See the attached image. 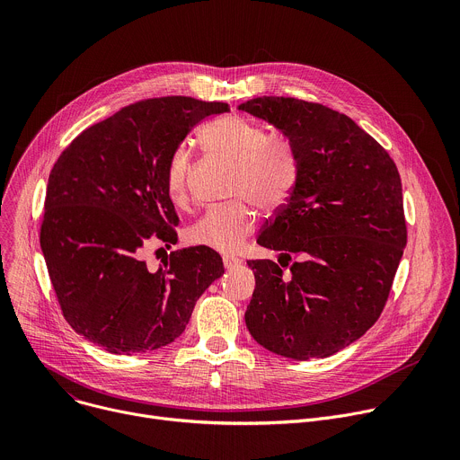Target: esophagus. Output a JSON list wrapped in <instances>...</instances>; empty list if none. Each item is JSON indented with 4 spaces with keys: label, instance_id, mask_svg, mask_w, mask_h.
Returning <instances> with one entry per match:
<instances>
[{
    "label": "esophagus",
    "instance_id": "obj_1",
    "mask_svg": "<svg viewBox=\"0 0 460 460\" xmlns=\"http://www.w3.org/2000/svg\"><path fill=\"white\" fill-rule=\"evenodd\" d=\"M243 261L239 258H232V256H223V265L226 270H232L235 267H239Z\"/></svg>",
    "mask_w": 460,
    "mask_h": 460
}]
</instances>
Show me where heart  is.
Returning <instances> with one entry per match:
<instances>
[{"label": "heart", "mask_w": 460, "mask_h": 460, "mask_svg": "<svg viewBox=\"0 0 460 460\" xmlns=\"http://www.w3.org/2000/svg\"><path fill=\"white\" fill-rule=\"evenodd\" d=\"M199 140L208 155L235 164L230 195L237 199L210 207L190 226L188 239L221 253H234L256 228L253 204L263 212H276L290 199L299 177L297 153L290 138L270 137L263 126L234 115L204 126ZM191 164L186 146L172 151L164 182L177 207L190 200Z\"/></svg>", "instance_id": "heart-1"}]
</instances>
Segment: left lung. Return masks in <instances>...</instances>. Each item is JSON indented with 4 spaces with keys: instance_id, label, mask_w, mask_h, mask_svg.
<instances>
[{
    "instance_id": "obj_1",
    "label": "left lung",
    "mask_w": 460,
    "mask_h": 460,
    "mask_svg": "<svg viewBox=\"0 0 460 460\" xmlns=\"http://www.w3.org/2000/svg\"><path fill=\"white\" fill-rule=\"evenodd\" d=\"M287 135L297 184L258 243L290 265L246 261L244 313L260 345L294 360L327 358L380 318L407 243L402 182L389 153L347 115L316 102L258 96L239 106ZM288 265V263H287Z\"/></svg>"
}]
</instances>
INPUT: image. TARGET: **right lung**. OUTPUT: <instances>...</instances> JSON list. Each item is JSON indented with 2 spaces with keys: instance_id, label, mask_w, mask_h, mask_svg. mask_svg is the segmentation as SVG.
<instances>
[{
  "instance_id": "1",
  "label": "right lung",
  "mask_w": 460,
  "mask_h": 460,
  "mask_svg": "<svg viewBox=\"0 0 460 460\" xmlns=\"http://www.w3.org/2000/svg\"><path fill=\"white\" fill-rule=\"evenodd\" d=\"M225 102L147 98L84 129L50 170L40 244L67 323L111 354L155 350L179 338L200 294L223 276L207 246L170 252L157 270L144 248L177 241L166 191L172 151Z\"/></svg>"
}]
</instances>
